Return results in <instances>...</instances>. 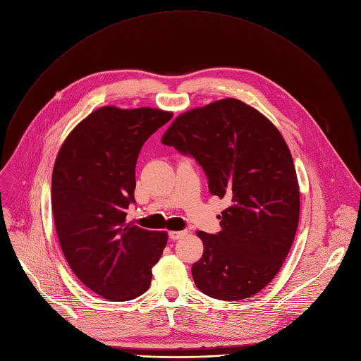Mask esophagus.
I'll list each match as a JSON object with an SVG mask.
<instances>
[{
    "label": "esophagus",
    "instance_id": "esophagus-1",
    "mask_svg": "<svg viewBox=\"0 0 361 361\" xmlns=\"http://www.w3.org/2000/svg\"><path fill=\"white\" fill-rule=\"evenodd\" d=\"M186 233H188L186 230H182V231H171V233H169V237H171V240H179V238H182Z\"/></svg>",
    "mask_w": 361,
    "mask_h": 361
}]
</instances>
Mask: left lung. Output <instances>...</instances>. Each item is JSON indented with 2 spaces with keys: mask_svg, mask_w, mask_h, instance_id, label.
<instances>
[{
  "mask_svg": "<svg viewBox=\"0 0 361 361\" xmlns=\"http://www.w3.org/2000/svg\"><path fill=\"white\" fill-rule=\"evenodd\" d=\"M161 143L195 157L212 195L231 201L218 234L197 231L204 253L192 266L193 282L221 300L256 295L281 270L299 223V183L283 135L256 108L224 98L178 116Z\"/></svg>",
  "mask_w": 361,
  "mask_h": 361,
  "instance_id": "left-lung-1",
  "label": "left lung"
}]
</instances>
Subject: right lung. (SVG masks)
<instances>
[{"label": "right lung", "mask_w": 361, "mask_h": 361, "mask_svg": "<svg viewBox=\"0 0 361 361\" xmlns=\"http://www.w3.org/2000/svg\"><path fill=\"white\" fill-rule=\"evenodd\" d=\"M172 111L101 106L65 138L51 173V211L63 256L97 295L124 302L152 282L168 233L126 223L134 202L135 163Z\"/></svg>", "instance_id": "add662e5"}]
</instances>
